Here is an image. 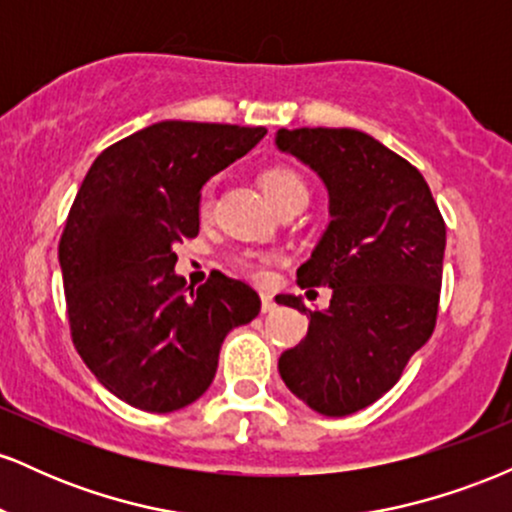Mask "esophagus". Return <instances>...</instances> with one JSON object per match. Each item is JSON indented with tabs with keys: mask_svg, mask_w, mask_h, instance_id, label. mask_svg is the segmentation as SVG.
I'll use <instances>...</instances> for the list:
<instances>
[{
	"mask_svg": "<svg viewBox=\"0 0 512 512\" xmlns=\"http://www.w3.org/2000/svg\"><path fill=\"white\" fill-rule=\"evenodd\" d=\"M274 308H276V303H274V296H272V293H267V291H264V293H262V313H272Z\"/></svg>",
	"mask_w": 512,
	"mask_h": 512,
	"instance_id": "obj_1",
	"label": "esophagus"
}]
</instances>
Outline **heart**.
<instances>
[{
	"label": "heart",
	"instance_id": "1",
	"mask_svg": "<svg viewBox=\"0 0 512 512\" xmlns=\"http://www.w3.org/2000/svg\"><path fill=\"white\" fill-rule=\"evenodd\" d=\"M260 185H262L264 195H267V199L274 204V207L289 202V199H293V197H308V187H305L303 178L289 166L267 168L260 175ZM209 209H211V199L204 197L202 204H199V211H202V216H207ZM245 267H248V272L255 276V279H260V281L267 279L269 262L262 260V257L260 260H248L245 262Z\"/></svg>",
	"mask_w": 512,
	"mask_h": 512
}]
</instances>
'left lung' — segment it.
I'll use <instances>...</instances> for the list:
<instances>
[{"mask_svg":"<svg viewBox=\"0 0 512 512\" xmlns=\"http://www.w3.org/2000/svg\"><path fill=\"white\" fill-rule=\"evenodd\" d=\"M274 142L327 187L330 223L296 276L308 293L332 289L325 310L279 298L310 320L279 373L317 414L349 416L383 397L433 334L445 221L424 175L366 132L279 129Z\"/></svg>","mask_w":512,"mask_h":512,"instance_id":"8db88e82","label":"left lung"}]
</instances>
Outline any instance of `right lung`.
<instances>
[{
  "label": "right lung",
  "mask_w": 512,
  "mask_h": 512,
  "mask_svg": "<svg viewBox=\"0 0 512 512\" xmlns=\"http://www.w3.org/2000/svg\"><path fill=\"white\" fill-rule=\"evenodd\" d=\"M264 127L163 120L88 168L60 240L69 327L105 390L168 414L207 392L233 327L260 313L245 281L216 272L195 291L175 274V243L199 233L209 178L243 158Z\"/></svg>",
  "instance_id": "obj_1"
}]
</instances>
